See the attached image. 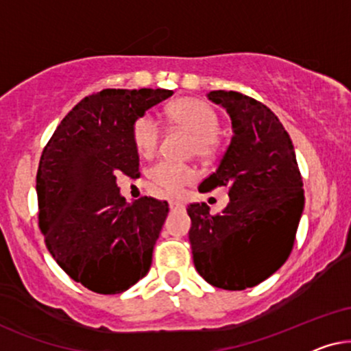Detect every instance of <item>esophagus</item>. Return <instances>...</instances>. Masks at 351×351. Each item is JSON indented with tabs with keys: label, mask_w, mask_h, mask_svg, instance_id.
<instances>
[{
	"label": "esophagus",
	"mask_w": 351,
	"mask_h": 351,
	"mask_svg": "<svg viewBox=\"0 0 351 351\" xmlns=\"http://www.w3.org/2000/svg\"><path fill=\"white\" fill-rule=\"evenodd\" d=\"M168 205H170L171 212H175V210H183L184 208V205L181 204V202H176V200H170V202H168Z\"/></svg>",
	"instance_id": "1"
}]
</instances>
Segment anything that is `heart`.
Returning <instances> with one entry per match:
<instances>
[{
    "mask_svg": "<svg viewBox=\"0 0 351 351\" xmlns=\"http://www.w3.org/2000/svg\"><path fill=\"white\" fill-rule=\"evenodd\" d=\"M168 114L173 123L193 133V152L199 157L213 156L218 146L217 132L219 128V117L213 107L199 99H180L170 107ZM132 136L139 156H152L162 136L160 123L152 114L139 115L133 123ZM147 176L162 193L180 195L186 186L194 183L197 175L193 167L184 163L160 160L149 168Z\"/></svg>",
    "mask_w": 351,
    "mask_h": 351,
    "instance_id": "b5f03b06",
    "label": "heart"
}]
</instances>
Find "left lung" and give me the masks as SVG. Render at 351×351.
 Instances as JSON below:
<instances>
[{"instance_id":"left-lung-1","label":"left lung","mask_w":351,"mask_h":351,"mask_svg":"<svg viewBox=\"0 0 351 351\" xmlns=\"http://www.w3.org/2000/svg\"><path fill=\"white\" fill-rule=\"evenodd\" d=\"M231 117L232 138L217 171L199 191L230 188L218 215L191 204L194 266L208 284L244 291L276 273L291 255L305 197L291 136L276 115L237 91H210Z\"/></svg>"}]
</instances>
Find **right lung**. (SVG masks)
I'll use <instances>...</instances> for the list:
<instances>
[{"instance_id": "right-lung-1", "label": "right lung", "mask_w": 351, "mask_h": 351, "mask_svg": "<svg viewBox=\"0 0 351 351\" xmlns=\"http://www.w3.org/2000/svg\"><path fill=\"white\" fill-rule=\"evenodd\" d=\"M171 95L141 88L86 96L41 154L36 194L46 247L73 281L93 292H125L151 268L168 204L146 195L128 204L117 176L138 178L134 120Z\"/></svg>"}]
</instances>
